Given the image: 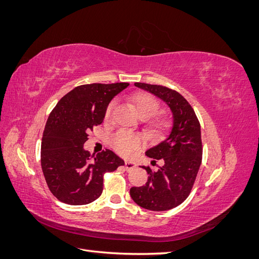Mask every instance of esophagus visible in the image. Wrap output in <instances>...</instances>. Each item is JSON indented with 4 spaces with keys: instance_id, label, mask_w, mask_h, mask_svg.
Listing matches in <instances>:
<instances>
[{
    "instance_id": "obj_1",
    "label": "esophagus",
    "mask_w": 259,
    "mask_h": 259,
    "mask_svg": "<svg viewBox=\"0 0 259 259\" xmlns=\"http://www.w3.org/2000/svg\"><path fill=\"white\" fill-rule=\"evenodd\" d=\"M124 166H125V169H126V170H131V169H133V168L136 166V164L134 162L126 161V162H125V165Z\"/></svg>"
}]
</instances>
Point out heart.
I'll return each mask as SVG.
<instances>
[{"mask_svg": "<svg viewBox=\"0 0 259 259\" xmlns=\"http://www.w3.org/2000/svg\"><path fill=\"white\" fill-rule=\"evenodd\" d=\"M133 105L135 106L138 114L143 119H148V117L153 116L159 111L160 104L158 99L149 93H138L136 95L132 96L131 98ZM114 108V103L111 101L106 108L105 111V120H109L111 117L112 111ZM167 125V122L163 117H156L152 121V127L155 131H162ZM110 144L114 150L124 156L131 155L133 152L136 151L143 145V139L137 134H133L125 131H119L112 135Z\"/></svg>", "mask_w": 259, "mask_h": 259, "instance_id": "heart-1", "label": "heart"}]
</instances>
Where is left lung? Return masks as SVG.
Instances as JSON below:
<instances>
[{"label": "left lung", "mask_w": 259, "mask_h": 259, "mask_svg": "<svg viewBox=\"0 0 259 259\" xmlns=\"http://www.w3.org/2000/svg\"><path fill=\"white\" fill-rule=\"evenodd\" d=\"M165 101L173 113V125L166 138L146 151L149 158L163 160V166L148 171V182L132 187L130 194L136 204L150 210H167L178 206L190 194L202 162L201 126L191 105L174 90L162 85L135 83Z\"/></svg>", "instance_id": "left-lung-1"}]
</instances>
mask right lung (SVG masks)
Masks as SVG:
<instances>
[{"label":"right lung","mask_w":259,"mask_h":259,"mask_svg":"<svg viewBox=\"0 0 259 259\" xmlns=\"http://www.w3.org/2000/svg\"><path fill=\"white\" fill-rule=\"evenodd\" d=\"M128 83L84 84L62 97L43 132L41 166L51 192L70 205H84L100 197L104 175L124 165L109 149L96 156L83 149L89 133L101 124L111 99Z\"/></svg>","instance_id":"obj_1"}]
</instances>
